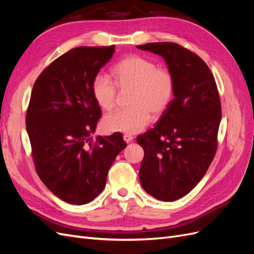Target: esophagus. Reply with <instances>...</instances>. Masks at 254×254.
Returning <instances> with one entry per match:
<instances>
[{
  "mask_svg": "<svg viewBox=\"0 0 254 254\" xmlns=\"http://www.w3.org/2000/svg\"><path fill=\"white\" fill-rule=\"evenodd\" d=\"M123 139H124V141H125L126 143H130V142L133 141V136H132L131 134L126 133V134L123 135Z\"/></svg>",
  "mask_w": 254,
  "mask_h": 254,
  "instance_id": "obj_1",
  "label": "esophagus"
}]
</instances>
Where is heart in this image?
I'll list each match as a JSON object with an SVG mask.
<instances>
[{
	"mask_svg": "<svg viewBox=\"0 0 254 254\" xmlns=\"http://www.w3.org/2000/svg\"><path fill=\"white\" fill-rule=\"evenodd\" d=\"M118 89H131L128 109L115 111L103 119L106 131L137 133L147 126L150 115L159 117L171 106L175 96V78L167 68L159 67L150 59L131 55L112 68ZM91 92L96 105L110 111L115 105L117 88L108 76L97 74L92 80Z\"/></svg>",
	"mask_w": 254,
	"mask_h": 254,
	"instance_id": "obj_1",
	"label": "heart"
}]
</instances>
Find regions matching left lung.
Instances as JSON below:
<instances>
[{
	"instance_id": "1",
	"label": "left lung",
	"mask_w": 254,
	"mask_h": 254,
	"mask_svg": "<svg viewBox=\"0 0 254 254\" xmlns=\"http://www.w3.org/2000/svg\"><path fill=\"white\" fill-rule=\"evenodd\" d=\"M162 57L175 78V96L158 124L136 137L144 149L141 186L152 197L175 201L206 173L217 147L221 120L217 86L196 54L173 42L136 47Z\"/></svg>"
}]
</instances>
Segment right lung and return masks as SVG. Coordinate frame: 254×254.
<instances>
[{
    "mask_svg": "<svg viewBox=\"0 0 254 254\" xmlns=\"http://www.w3.org/2000/svg\"><path fill=\"white\" fill-rule=\"evenodd\" d=\"M113 54L114 45L75 48L54 60L33 87L26 131L36 171L67 203L86 204L101 194L112 163L127 145L119 132L91 136L102 115L92 80Z\"/></svg>",
    "mask_w": 254,
    "mask_h": 254,
    "instance_id": "1",
    "label": "right lung"
}]
</instances>
